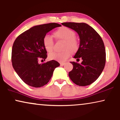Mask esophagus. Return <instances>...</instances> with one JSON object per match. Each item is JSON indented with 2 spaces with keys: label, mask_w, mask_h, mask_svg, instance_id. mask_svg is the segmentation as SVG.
I'll use <instances>...</instances> for the list:
<instances>
[{
  "label": "esophagus",
  "mask_w": 120,
  "mask_h": 120,
  "mask_svg": "<svg viewBox=\"0 0 120 120\" xmlns=\"http://www.w3.org/2000/svg\"><path fill=\"white\" fill-rule=\"evenodd\" d=\"M60 66H63V65H65V63H60Z\"/></svg>",
  "instance_id": "esophagus-1"
}]
</instances>
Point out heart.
<instances>
[{
    "label": "heart",
    "mask_w": 120,
    "mask_h": 120,
    "mask_svg": "<svg viewBox=\"0 0 120 120\" xmlns=\"http://www.w3.org/2000/svg\"><path fill=\"white\" fill-rule=\"evenodd\" d=\"M54 36L57 39L64 41L63 51L61 52H52L49 54L50 60L64 62L68 59L72 53H75L79 49V41L76 38L74 30L67 27L63 26L54 32ZM43 44L48 52H52L53 49L54 41L52 37L45 35L43 38Z\"/></svg>",
    "instance_id": "heart-1"
}]
</instances>
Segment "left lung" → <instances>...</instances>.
I'll list each match as a JSON object with an SVG mask.
<instances>
[{"label": "left lung", "mask_w": 120, "mask_h": 120, "mask_svg": "<svg viewBox=\"0 0 120 120\" xmlns=\"http://www.w3.org/2000/svg\"><path fill=\"white\" fill-rule=\"evenodd\" d=\"M62 25L75 30L80 39V44L74 58L82 59L81 64L70 62L73 69L68 76L75 84L79 86L90 85L101 75L106 62V52L100 35L85 23L64 22Z\"/></svg>", "instance_id": "left-lung-1"}]
</instances>
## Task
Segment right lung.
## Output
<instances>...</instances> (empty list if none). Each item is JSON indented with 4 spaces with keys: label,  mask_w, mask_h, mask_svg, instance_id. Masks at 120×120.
Segmentation results:
<instances>
[{
    "label": "right lung",
    "mask_w": 120,
    "mask_h": 120,
    "mask_svg": "<svg viewBox=\"0 0 120 120\" xmlns=\"http://www.w3.org/2000/svg\"><path fill=\"white\" fill-rule=\"evenodd\" d=\"M60 26L56 23L36 26L19 35L14 41L11 52L12 66L28 86L39 88L45 85L52 78L54 69L60 66L55 60L41 64L38 60H45L47 57L43 38L48 32Z\"/></svg>",
    "instance_id": "add662e5"
}]
</instances>
